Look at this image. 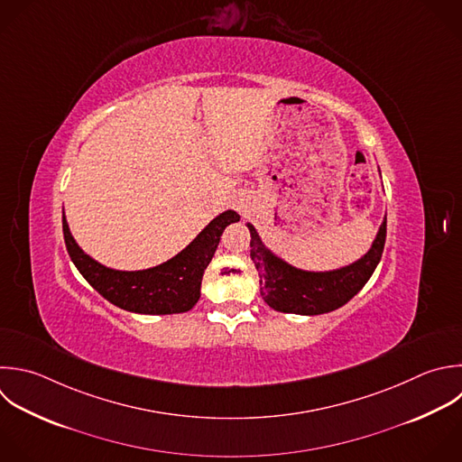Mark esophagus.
<instances>
[{
	"instance_id": "obj_1",
	"label": "esophagus",
	"mask_w": 462,
	"mask_h": 462,
	"mask_svg": "<svg viewBox=\"0 0 462 462\" xmlns=\"http://www.w3.org/2000/svg\"><path fill=\"white\" fill-rule=\"evenodd\" d=\"M236 208H238L240 211H245V209H247V200L238 199V200H236Z\"/></svg>"
}]
</instances>
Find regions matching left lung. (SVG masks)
<instances>
[{
  "label": "left lung",
  "mask_w": 462,
  "mask_h": 462,
  "mask_svg": "<svg viewBox=\"0 0 462 462\" xmlns=\"http://www.w3.org/2000/svg\"><path fill=\"white\" fill-rule=\"evenodd\" d=\"M247 229L251 233V260L260 276L263 301L278 312L318 316L343 307L370 280L384 249L386 217L370 249L356 262L332 271L294 267L262 242L253 224L247 222Z\"/></svg>",
  "instance_id": "1"
}]
</instances>
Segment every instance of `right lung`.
<instances>
[{
    "label": "right lung",
    "instance_id": "add662e5",
    "mask_svg": "<svg viewBox=\"0 0 462 462\" xmlns=\"http://www.w3.org/2000/svg\"><path fill=\"white\" fill-rule=\"evenodd\" d=\"M240 215L227 209L215 217L199 235L173 258L141 271H119L103 265L87 254L70 233L63 215L67 251L83 278L110 303L135 314H179L195 307L200 285L224 229L238 222Z\"/></svg>",
    "mask_w": 462,
    "mask_h": 462
}]
</instances>
